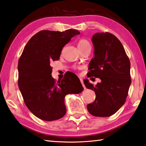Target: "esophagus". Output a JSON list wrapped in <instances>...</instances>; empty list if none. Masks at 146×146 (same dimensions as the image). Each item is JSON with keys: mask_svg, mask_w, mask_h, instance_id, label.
<instances>
[{"mask_svg": "<svg viewBox=\"0 0 146 146\" xmlns=\"http://www.w3.org/2000/svg\"><path fill=\"white\" fill-rule=\"evenodd\" d=\"M80 81H81V82L82 86H83L84 88H85V86H84V83H83V80H82V79H80Z\"/></svg>", "mask_w": 146, "mask_h": 146, "instance_id": "esophagus-1", "label": "esophagus"}]
</instances>
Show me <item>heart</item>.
Instances as JSON below:
<instances>
[{
	"label": "heart",
	"instance_id": "1",
	"mask_svg": "<svg viewBox=\"0 0 146 146\" xmlns=\"http://www.w3.org/2000/svg\"><path fill=\"white\" fill-rule=\"evenodd\" d=\"M78 48L79 49H83L87 48H91V45L87 39H81L78 42Z\"/></svg>",
	"mask_w": 146,
	"mask_h": 146
}]
</instances>
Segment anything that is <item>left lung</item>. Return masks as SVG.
Listing matches in <instances>:
<instances>
[{
    "mask_svg": "<svg viewBox=\"0 0 146 146\" xmlns=\"http://www.w3.org/2000/svg\"><path fill=\"white\" fill-rule=\"evenodd\" d=\"M94 58L89 64L88 77L100 78L94 86L88 79L84 84L95 92L96 98L88 104L90 113L97 117H108L125 103L131 84L130 62L121 42L109 32L93 35Z\"/></svg>",
    "mask_w": 146,
    "mask_h": 146,
    "instance_id": "obj_1",
    "label": "left lung"
}]
</instances>
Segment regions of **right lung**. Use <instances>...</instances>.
Masks as SVG:
<instances>
[{
    "label": "right lung",
    "instance_id": "add662e5",
    "mask_svg": "<svg viewBox=\"0 0 146 146\" xmlns=\"http://www.w3.org/2000/svg\"><path fill=\"white\" fill-rule=\"evenodd\" d=\"M78 30H41L31 37L18 60V87L24 102L32 113L44 121L64 116L65 96L78 94L84 88L76 75L56 82L52 78L50 63L58 60L63 48Z\"/></svg>",
    "mask_w": 146,
    "mask_h": 146
}]
</instances>
